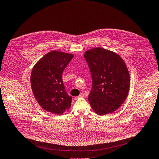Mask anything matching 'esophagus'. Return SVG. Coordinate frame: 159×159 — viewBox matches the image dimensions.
Returning <instances> with one entry per match:
<instances>
[{
	"label": "esophagus",
	"instance_id": "obj_1",
	"mask_svg": "<svg viewBox=\"0 0 159 159\" xmlns=\"http://www.w3.org/2000/svg\"><path fill=\"white\" fill-rule=\"evenodd\" d=\"M84 93L82 92V93H80V94L79 96H77V97H75V99H78L79 98H83V97H84Z\"/></svg>",
	"mask_w": 159,
	"mask_h": 159
}]
</instances>
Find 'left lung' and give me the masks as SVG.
<instances>
[{"mask_svg": "<svg viewBox=\"0 0 159 159\" xmlns=\"http://www.w3.org/2000/svg\"><path fill=\"white\" fill-rule=\"evenodd\" d=\"M92 87L89 101L99 115L113 113L124 103L130 88V75L119 55L102 48L86 51Z\"/></svg>", "mask_w": 159, "mask_h": 159, "instance_id": "obj_1", "label": "left lung"}]
</instances>
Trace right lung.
I'll return each instance as SVG.
<instances>
[{
	"instance_id": "1",
	"label": "right lung",
	"mask_w": 159,
	"mask_h": 159,
	"mask_svg": "<svg viewBox=\"0 0 159 159\" xmlns=\"http://www.w3.org/2000/svg\"><path fill=\"white\" fill-rule=\"evenodd\" d=\"M73 57V54L52 51L33 67L31 75V89L44 110L60 115L70 108L72 97L66 92L62 73Z\"/></svg>"
}]
</instances>
